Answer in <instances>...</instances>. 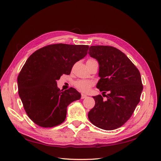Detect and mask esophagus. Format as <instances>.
Segmentation results:
<instances>
[{
	"label": "esophagus",
	"mask_w": 161,
	"mask_h": 161,
	"mask_svg": "<svg viewBox=\"0 0 161 161\" xmlns=\"http://www.w3.org/2000/svg\"><path fill=\"white\" fill-rule=\"evenodd\" d=\"M86 97H87V96H86V95L83 94V93H82V94L81 95V99H85V98H86Z\"/></svg>",
	"instance_id": "obj_1"
}]
</instances>
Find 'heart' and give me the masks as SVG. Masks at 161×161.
Returning <instances> with one entry per match:
<instances>
[{"label":"heart","instance_id":"1","mask_svg":"<svg viewBox=\"0 0 161 161\" xmlns=\"http://www.w3.org/2000/svg\"><path fill=\"white\" fill-rule=\"evenodd\" d=\"M87 61H95V60L89 59ZM92 85V82L89 80H77L75 83V86L77 89H79L82 92H88L90 90Z\"/></svg>","mask_w":161,"mask_h":161}]
</instances>
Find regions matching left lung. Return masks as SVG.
<instances>
[{
    "label": "left lung",
    "instance_id": "obj_1",
    "mask_svg": "<svg viewBox=\"0 0 161 161\" xmlns=\"http://www.w3.org/2000/svg\"><path fill=\"white\" fill-rule=\"evenodd\" d=\"M89 54L99 62L97 88L103 93L108 92L106 100L101 95L92 97L95 105L89 112V119L101 129H117L130 118L139 103L143 89L140 73L125 53L114 47L92 46Z\"/></svg>",
    "mask_w": 161,
    "mask_h": 161
}]
</instances>
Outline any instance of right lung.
<instances>
[{
  "label": "right lung",
  "instance_id": "1",
  "mask_svg": "<svg viewBox=\"0 0 161 161\" xmlns=\"http://www.w3.org/2000/svg\"><path fill=\"white\" fill-rule=\"evenodd\" d=\"M89 47L57 43L43 47L28 58L17 77L18 92L26 114L36 124L43 128L60 125L66 119L68 105L80 99L72 87L60 91L56 81L63 74L70 75Z\"/></svg>",
  "mask_w": 161,
  "mask_h": 161
}]
</instances>
